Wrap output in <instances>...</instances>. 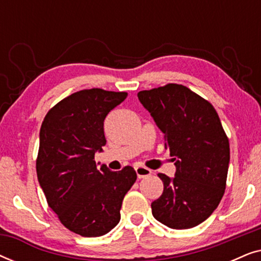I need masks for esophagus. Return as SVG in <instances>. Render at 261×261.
<instances>
[{
    "label": "esophagus",
    "mask_w": 261,
    "mask_h": 261,
    "mask_svg": "<svg viewBox=\"0 0 261 261\" xmlns=\"http://www.w3.org/2000/svg\"><path fill=\"white\" fill-rule=\"evenodd\" d=\"M135 172H137V174H138V178H146V177L151 176L152 171L145 166H138V167H135Z\"/></svg>",
    "instance_id": "obj_1"
}]
</instances>
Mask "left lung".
<instances>
[{
	"label": "left lung",
	"mask_w": 261,
	"mask_h": 261,
	"mask_svg": "<svg viewBox=\"0 0 261 261\" xmlns=\"http://www.w3.org/2000/svg\"><path fill=\"white\" fill-rule=\"evenodd\" d=\"M138 97L164 133L176 165L172 179L158 173L164 191L152 202L153 216L173 229L196 227L214 213L226 189L230 151L219 114L181 84L142 90Z\"/></svg>",
	"instance_id": "1"
}]
</instances>
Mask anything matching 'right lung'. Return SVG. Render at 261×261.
Masks as SVG:
<instances>
[{
    "instance_id": "right-lung-1",
    "label": "right lung",
    "mask_w": 261,
    "mask_h": 261,
    "mask_svg": "<svg viewBox=\"0 0 261 261\" xmlns=\"http://www.w3.org/2000/svg\"><path fill=\"white\" fill-rule=\"evenodd\" d=\"M127 95L85 89L57 103L42 121L39 184L60 222L82 237H101L119 223L124 195L137 180L132 166L114 172L95 162L107 142L105 119Z\"/></svg>"
}]
</instances>
